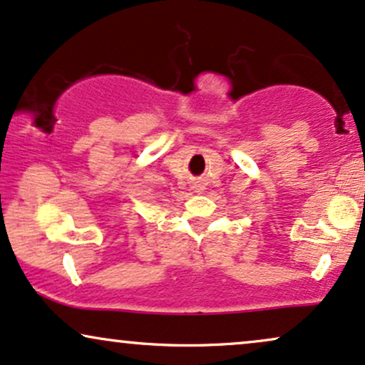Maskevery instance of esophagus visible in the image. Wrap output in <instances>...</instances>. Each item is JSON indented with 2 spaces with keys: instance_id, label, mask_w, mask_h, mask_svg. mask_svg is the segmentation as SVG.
Returning a JSON list of instances; mask_svg holds the SVG:
<instances>
[{
  "instance_id": "obj_1",
  "label": "esophagus",
  "mask_w": 365,
  "mask_h": 365,
  "mask_svg": "<svg viewBox=\"0 0 365 365\" xmlns=\"http://www.w3.org/2000/svg\"><path fill=\"white\" fill-rule=\"evenodd\" d=\"M193 188H195V192H202V190H204V185H202V183H197V185Z\"/></svg>"
}]
</instances>
